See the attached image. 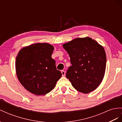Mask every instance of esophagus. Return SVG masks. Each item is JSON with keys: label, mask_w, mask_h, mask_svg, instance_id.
<instances>
[{"label": "esophagus", "mask_w": 122, "mask_h": 122, "mask_svg": "<svg viewBox=\"0 0 122 122\" xmlns=\"http://www.w3.org/2000/svg\"><path fill=\"white\" fill-rule=\"evenodd\" d=\"M61 73H62V76H65V71H63V70L61 71Z\"/></svg>", "instance_id": "esophagus-1"}]
</instances>
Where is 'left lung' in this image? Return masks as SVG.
<instances>
[{
  "mask_svg": "<svg viewBox=\"0 0 122 122\" xmlns=\"http://www.w3.org/2000/svg\"><path fill=\"white\" fill-rule=\"evenodd\" d=\"M71 66L66 77L77 91L88 93L95 90L104 78L106 65L104 48L89 37L77 38L64 44Z\"/></svg>",
  "mask_w": 122,
  "mask_h": 122,
  "instance_id": "1",
  "label": "left lung"
}]
</instances>
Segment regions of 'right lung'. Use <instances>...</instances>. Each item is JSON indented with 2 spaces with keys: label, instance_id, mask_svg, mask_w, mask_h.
Segmentation results:
<instances>
[{
  "label": "right lung",
  "instance_id": "right-lung-1",
  "mask_svg": "<svg viewBox=\"0 0 122 122\" xmlns=\"http://www.w3.org/2000/svg\"><path fill=\"white\" fill-rule=\"evenodd\" d=\"M54 48L47 43H36L21 49L16 59L17 76L25 88L36 95L54 89L62 74L51 58Z\"/></svg>",
  "mask_w": 122,
  "mask_h": 122
}]
</instances>
